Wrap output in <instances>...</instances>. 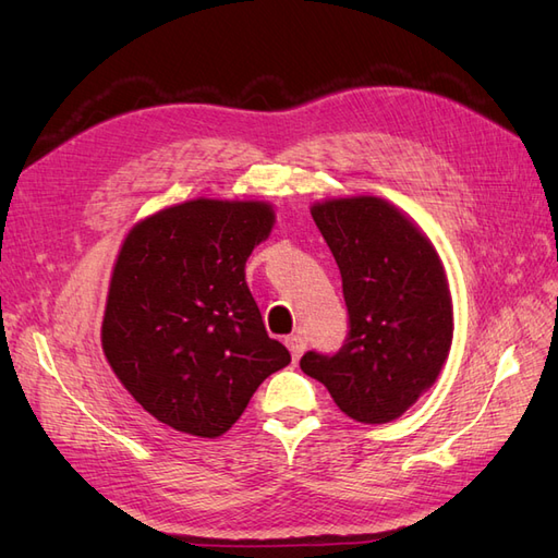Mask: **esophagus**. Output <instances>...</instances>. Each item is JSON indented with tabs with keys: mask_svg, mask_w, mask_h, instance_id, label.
Returning a JSON list of instances; mask_svg holds the SVG:
<instances>
[{
	"mask_svg": "<svg viewBox=\"0 0 558 558\" xmlns=\"http://www.w3.org/2000/svg\"><path fill=\"white\" fill-rule=\"evenodd\" d=\"M286 347H289V351H291V356H293V361H298L302 353H305V347H307V342H305V337H300V335H291V337H286Z\"/></svg>",
	"mask_w": 558,
	"mask_h": 558,
	"instance_id": "obj_1",
	"label": "esophagus"
}]
</instances>
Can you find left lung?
<instances>
[{
    "instance_id": "left-lung-1",
    "label": "left lung",
    "mask_w": 558,
    "mask_h": 558,
    "mask_svg": "<svg viewBox=\"0 0 558 558\" xmlns=\"http://www.w3.org/2000/svg\"><path fill=\"white\" fill-rule=\"evenodd\" d=\"M312 218L342 275L349 330L335 353L307 351L302 373L361 424L398 418L440 375L453 312L433 244L379 197L330 199Z\"/></svg>"
}]
</instances>
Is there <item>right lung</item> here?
Returning <instances> with one entry per match:
<instances>
[{"instance_id":"obj_1","label":"right lung","mask_w":558,"mask_h":558,"mask_svg":"<svg viewBox=\"0 0 558 558\" xmlns=\"http://www.w3.org/2000/svg\"><path fill=\"white\" fill-rule=\"evenodd\" d=\"M275 226L263 202L191 199L134 226L113 267L102 347L160 424L223 435L291 363L267 335L244 265Z\"/></svg>"}]
</instances>
